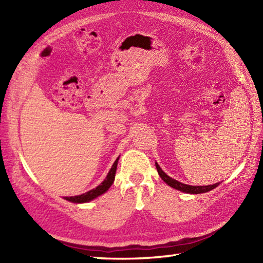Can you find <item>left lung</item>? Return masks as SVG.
<instances>
[{
    "label": "left lung",
    "mask_w": 263,
    "mask_h": 263,
    "mask_svg": "<svg viewBox=\"0 0 263 263\" xmlns=\"http://www.w3.org/2000/svg\"><path fill=\"white\" fill-rule=\"evenodd\" d=\"M156 168H157V172L159 176L161 177V180H163L166 184H168L170 186H172L173 189L178 190V191H182V192H185V193H191V194H199V193H205L208 191H211L212 189L217 187L219 185V183H216V184H212V185H205V186H194V185H187V184H183L181 182H178L174 178L170 177L168 175H166L165 173L161 171V168L159 167V165L156 163Z\"/></svg>",
    "instance_id": "8db88e82"
}]
</instances>
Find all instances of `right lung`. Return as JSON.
<instances>
[{"instance_id":"right-lung-1","label":"right lung","mask_w":263,"mask_h":263,"mask_svg":"<svg viewBox=\"0 0 263 263\" xmlns=\"http://www.w3.org/2000/svg\"><path fill=\"white\" fill-rule=\"evenodd\" d=\"M117 160H119V158L114 161V164H113V166H111L110 171L108 172L107 176H106V178L102 182L100 185H98L97 187H95V189L90 190V191H88L83 194L76 195V197H65L64 199L68 201H71V202H74V203H82V202H88V201H91L92 199L97 198L98 195L105 193L114 182L115 173H116V168H117Z\"/></svg>"}]
</instances>
